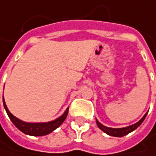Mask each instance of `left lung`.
<instances>
[{
	"label": "left lung",
	"mask_w": 156,
	"mask_h": 156,
	"mask_svg": "<svg viewBox=\"0 0 156 156\" xmlns=\"http://www.w3.org/2000/svg\"><path fill=\"white\" fill-rule=\"evenodd\" d=\"M146 115H147V113L141 118L137 123H136V124H134V125H132V126H126V127H123V128H111V127H108V126H103L101 123H99V122L98 121V119H96V121H97L98 126L103 132H105L106 134H108V136H115V137H122V136H126V135H127V134L133 132L134 130H136V129L140 126L141 124L144 122V120Z\"/></svg>",
	"instance_id": "8db88e82"
}]
</instances>
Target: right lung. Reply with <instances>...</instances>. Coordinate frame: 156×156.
Wrapping results in <instances>:
<instances>
[{
    "mask_svg": "<svg viewBox=\"0 0 156 156\" xmlns=\"http://www.w3.org/2000/svg\"><path fill=\"white\" fill-rule=\"evenodd\" d=\"M3 101V106L4 108L6 110L11 121L14 124L16 127L20 130L22 133L26 134V135H30V136H46L48 134L53 132L55 129H57L66 119L68 113H69V108L63 113L62 115H60L59 117H58L57 119L53 120V121H49V122H45V123H27L24 121L20 120L19 118H17L14 116L7 108L4 98L2 99Z\"/></svg>",
    "mask_w": 156,
    "mask_h": 156,
    "instance_id": "obj_1",
    "label": "right lung"
}]
</instances>
